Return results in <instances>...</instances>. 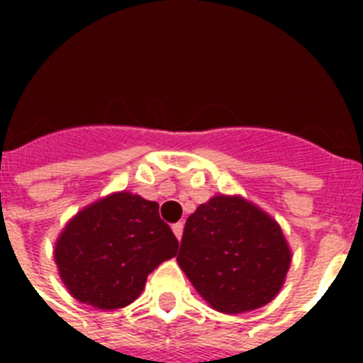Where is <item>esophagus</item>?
Listing matches in <instances>:
<instances>
[{"label":"esophagus","instance_id":"esophagus-1","mask_svg":"<svg viewBox=\"0 0 363 363\" xmlns=\"http://www.w3.org/2000/svg\"><path fill=\"white\" fill-rule=\"evenodd\" d=\"M171 230H173V233L177 235V239H181L182 230H184V224H182V222H177V224H173V226H171Z\"/></svg>","mask_w":363,"mask_h":363}]
</instances>
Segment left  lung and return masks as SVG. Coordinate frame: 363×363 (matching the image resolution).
Masks as SVG:
<instances>
[{
  "label": "left lung",
  "instance_id": "obj_1",
  "mask_svg": "<svg viewBox=\"0 0 363 363\" xmlns=\"http://www.w3.org/2000/svg\"><path fill=\"white\" fill-rule=\"evenodd\" d=\"M177 262L213 309L238 315L275 298L290 248L264 211L241 198L215 196L188 216Z\"/></svg>",
  "mask_w": 363,
  "mask_h": 363
}]
</instances>
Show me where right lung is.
<instances>
[{"label":"right lung","mask_w":363,"mask_h":363,"mask_svg":"<svg viewBox=\"0 0 363 363\" xmlns=\"http://www.w3.org/2000/svg\"><path fill=\"white\" fill-rule=\"evenodd\" d=\"M177 250L158 203L121 192L81 211L60 235L54 258L73 298L109 311L130 305Z\"/></svg>","instance_id":"obj_1"}]
</instances>
